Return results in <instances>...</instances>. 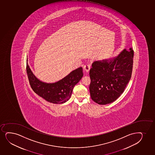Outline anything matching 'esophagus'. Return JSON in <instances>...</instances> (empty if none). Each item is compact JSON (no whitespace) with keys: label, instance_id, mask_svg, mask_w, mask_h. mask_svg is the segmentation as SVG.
<instances>
[{"label":"esophagus","instance_id":"esophagus-1","mask_svg":"<svg viewBox=\"0 0 155 155\" xmlns=\"http://www.w3.org/2000/svg\"><path fill=\"white\" fill-rule=\"evenodd\" d=\"M84 69L85 70V71L88 72L89 71V69H91V66L89 64H86L84 66Z\"/></svg>","mask_w":155,"mask_h":155}]
</instances>
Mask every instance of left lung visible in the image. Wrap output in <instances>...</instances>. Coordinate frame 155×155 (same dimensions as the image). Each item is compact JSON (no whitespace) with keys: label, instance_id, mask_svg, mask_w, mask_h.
Segmentation results:
<instances>
[{"label":"left lung","instance_id":"left-lung-1","mask_svg":"<svg viewBox=\"0 0 155 155\" xmlns=\"http://www.w3.org/2000/svg\"><path fill=\"white\" fill-rule=\"evenodd\" d=\"M134 52L123 51L113 59L95 61L89 71L91 99L104 105L115 101L124 91L131 77Z\"/></svg>","mask_w":155,"mask_h":155}]
</instances>
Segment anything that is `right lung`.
<instances>
[{"mask_svg": "<svg viewBox=\"0 0 155 155\" xmlns=\"http://www.w3.org/2000/svg\"><path fill=\"white\" fill-rule=\"evenodd\" d=\"M26 72L29 84L34 92L46 101L56 104L64 103L69 99L74 86L83 76V68L81 67L58 82L46 83L39 80L34 75L27 62Z\"/></svg>", "mask_w": 155, "mask_h": 155, "instance_id": "right-lung-1", "label": "right lung"}]
</instances>
